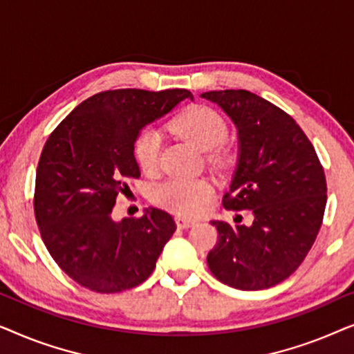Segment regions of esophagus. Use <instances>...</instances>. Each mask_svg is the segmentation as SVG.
Masks as SVG:
<instances>
[{
    "mask_svg": "<svg viewBox=\"0 0 354 354\" xmlns=\"http://www.w3.org/2000/svg\"><path fill=\"white\" fill-rule=\"evenodd\" d=\"M176 224L178 229H188V227L195 225V221L188 219V217H183V216H177L176 217Z\"/></svg>",
    "mask_w": 354,
    "mask_h": 354,
    "instance_id": "esophagus-1",
    "label": "esophagus"
}]
</instances>
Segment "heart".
<instances>
[{
    "label": "heart",
    "mask_w": 354,
    "mask_h": 354,
    "mask_svg": "<svg viewBox=\"0 0 354 354\" xmlns=\"http://www.w3.org/2000/svg\"><path fill=\"white\" fill-rule=\"evenodd\" d=\"M177 133L192 140L198 148L209 151L211 161L224 158L222 142L227 137V124L217 111L203 104H192L171 120ZM133 158L143 172H153L158 166L161 133L156 129L140 130L133 140ZM212 196V185L206 178L174 177L153 188V200L180 214H196Z\"/></svg>",
    "instance_id": "b5f03b06"
}]
</instances>
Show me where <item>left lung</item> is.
<instances>
[{"mask_svg":"<svg viewBox=\"0 0 354 354\" xmlns=\"http://www.w3.org/2000/svg\"><path fill=\"white\" fill-rule=\"evenodd\" d=\"M232 119L239 158L227 209H250L253 224L212 221L217 243L207 266L239 290H264L290 277L321 229L327 183L314 147L299 125L268 100L246 90L201 93Z\"/></svg>","mask_w":354,"mask_h":354,"instance_id":"1","label":"left lung"}]
</instances>
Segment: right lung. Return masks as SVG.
Wrapping results in <instances>:
<instances>
[{
    "mask_svg": "<svg viewBox=\"0 0 354 354\" xmlns=\"http://www.w3.org/2000/svg\"><path fill=\"white\" fill-rule=\"evenodd\" d=\"M188 90L101 91L82 101L46 140L37 169L35 217L57 266L82 287L118 293L145 282L176 222L148 207L140 219L115 222V198L138 178L133 140L164 118Z\"/></svg>",
    "mask_w": 354,
    "mask_h": 354,
    "instance_id": "right-lung-1",
    "label": "right lung"
}]
</instances>
